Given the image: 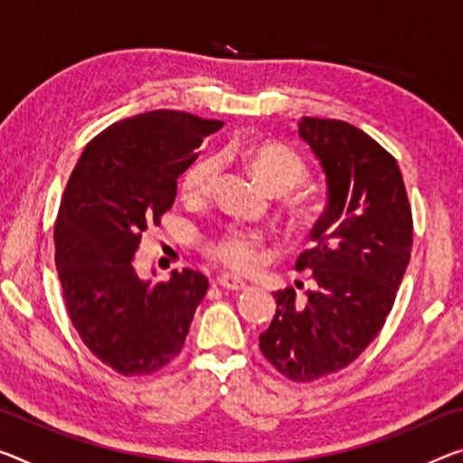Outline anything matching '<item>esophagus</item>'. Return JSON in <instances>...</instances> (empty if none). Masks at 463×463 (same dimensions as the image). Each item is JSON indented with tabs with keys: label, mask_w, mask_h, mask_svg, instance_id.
Here are the masks:
<instances>
[{
	"label": "esophagus",
	"mask_w": 463,
	"mask_h": 463,
	"mask_svg": "<svg viewBox=\"0 0 463 463\" xmlns=\"http://www.w3.org/2000/svg\"><path fill=\"white\" fill-rule=\"evenodd\" d=\"M217 286H222L223 289H230V291H240V289H246V281L240 279L236 275L223 273L217 277Z\"/></svg>",
	"instance_id": "1"
}]
</instances>
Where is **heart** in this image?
Segmentation results:
<instances>
[{"label": "heart", "instance_id": "obj_1", "mask_svg": "<svg viewBox=\"0 0 463 463\" xmlns=\"http://www.w3.org/2000/svg\"><path fill=\"white\" fill-rule=\"evenodd\" d=\"M244 159L262 186L273 194H283L300 186L308 177V167L300 155L279 142H262L248 148ZM219 161L215 157L196 159L182 175V194L188 198H207L215 188ZM262 238L254 232H230L211 246V254L236 271H250L260 262Z\"/></svg>", "mask_w": 463, "mask_h": 463}]
</instances>
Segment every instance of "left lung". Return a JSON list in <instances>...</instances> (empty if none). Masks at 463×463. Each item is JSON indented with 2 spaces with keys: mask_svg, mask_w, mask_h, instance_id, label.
I'll use <instances>...</instances> for the list:
<instances>
[{
  "mask_svg": "<svg viewBox=\"0 0 463 463\" xmlns=\"http://www.w3.org/2000/svg\"><path fill=\"white\" fill-rule=\"evenodd\" d=\"M298 134L321 161L326 207L312 227L315 248L298 271L315 289L275 291L260 333L265 358L296 383L321 379L358 358L379 335L411 254V209L400 165L379 142L341 119L302 118Z\"/></svg>",
  "mask_w": 463,
  "mask_h": 463,
  "instance_id": "obj_1",
  "label": "left lung"
}]
</instances>
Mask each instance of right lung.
I'll use <instances>...</instances> for the list:
<instances>
[{
    "label": "right lung",
    "instance_id": "1",
    "mask_svg": "<svg viewBox=\"0 0 463 463\" xmlns=\"http://www.w3.org/2000/svg\"><path fill=\"white\" fill-rule=\"evenodd\" d=\"M222 126L175 109L126 118L84 146L66 184L53 230L63 302L84 345L119 374L167 366L207 294L203 273L151 283L132 260L142 232L172 209L177 177Z\"/></svg>",
    "mask_w": 463,
    "mask_h": 463
}]
</instances>
